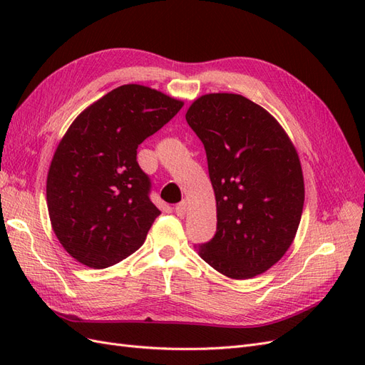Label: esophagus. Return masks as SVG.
I'll return each mask as SVG.
<instances>
[{"label":"esophagus","instance_id":"1","mask_svg":"<svg viewBox=\"0 0 365 365\" xmlns=\"http://www.w3.org/2000/svg\"><path fill=\"white\" fill-rule=\"evenodd\" d=\"M175 213L178 215V216H184V215L187 213V202H185V201H182V202H180V204H176V207H175Z\"/></svg>","mask_w":365,"mask_h":365}]
</instances>
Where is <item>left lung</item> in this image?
Instances as JSON below:
<instances>
[{
    "mask_svg": "<svg viewBox=\"0 0 365 365\" xmlns=\"http://www.w3.org/2000/svg\"><path fill=\"white\" fill-rule=\"evenodd\" d=\"M185 120L205 148L217 216L215 237L195 248L230 279L256 277L284 256L300 225L297 149L267 109L240 94L197 97Z\"/></svg>",
    "mask_w": 365,
    "mask_h": 365,
    "instance_id": "obj_1",
    "label": "left lung"
}]
</instances>
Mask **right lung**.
<instances>
[{"label":"right lung","instance_id":"add662e5","mask_svg":"<svg viewBox=\"0 0 365 365\" xmlns=\"http://www.w3.org/2000/svg\"><path fill=\"white\" fill-rule=\"evenodd\" d=\"M184 102L129 83L109 91L74 118L47 175L51 228L73 259L94 269L135 252L161 213L137 148Z\"/></svg>","mask_w":365,"mask_h":365}]
</instances>
